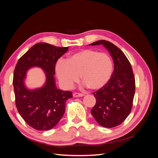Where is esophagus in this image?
I'll return each instance as SVG.
<instances>
[{
	"label": "esophagus",
	"mask_w": 158,
	"mask_h": 158,
	"mask_svg": "<svg viewBox=\"0 0 158 158\" xmlns=\"http://www.w3.org/2000/svg\"><path fill=\"white\" fill-rule=\"evenodd\" d=\"M84 94H81V93H74L73 94V96L76 97V98H77V97H82V96H84Z\"/></svg>",
	"instance_id": "1"
}]
</instances>
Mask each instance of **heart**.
Returning a JSON list of instances; mask_svg holds the SVG:
<instances>
[{
    "label": "heart",
    "mask_w": 158,
    "mask_h": 158,
    "mask_svg": "<svg viewBox=\"0 0 158 158\" xmlns=\"http://www.w3.org/2000/svg\"><path fill=\"white\" fill-rule=\"evenodd\" d=\"M113 61L106 52L84 49L70 55L65 60L60 59L55 70L61 84L71 88L80 78L83 85L94 90L103 88L111 80L113 73Z\"/></svg>",
    "instance_id": "heart-1"
}]
</instances>
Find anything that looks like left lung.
Wrapping results in <instances>:
<instances>
[{
    "mask_svg": "<svg viewBox=\"0 0 158 158\" xmlns=\"http://www.w3.org/2000/svg\"><path fill=\"white\" fill-rule=\"evenodd\" d=\"M109 51L114 62V70L106 85L93 93L96 103L91 113L100 125L117 127L125 120L132 107L135 93V78L130 62L123 52L106 40L95 41Z\"/></svg>",
    "mask_w": 158,
    "mask_h": 158,
    "instance_id": "left-lung-1",
    "label": "left lung"
}]
</instances>
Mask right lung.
I'll use <instances>...</instances> for the list:
<instances>
[{"instance_id":"right-lung-1","label":"right lung","mask_w":158,"mask_h":158,"mask_svg":"<svg viewBox=\"0 0 158 158\" xmlns=\"http://www.w3.org/2000/svg\"><path fill=\"white\" fill-rule=\"evenodd\" d=\"M69 47H60L46 43L33 45L18 60L13 76L14 92L18 111L28 125L37 131L53 128L65 111L66 102L73 92L59 89L55 85V64ZM39 66L46 75L44 87L35 90L26 88L23 81L27 70Z\"/></svg>"}]
</instances>
